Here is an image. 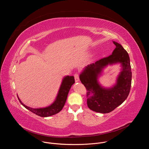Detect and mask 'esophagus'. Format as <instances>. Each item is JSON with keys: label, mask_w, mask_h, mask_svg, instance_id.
Returning a JSON list of instances; mask_svg holds the SVG:
<instances>
[{"label": "esophagus", "mask_w": 149, "mask_h": 149, "mask_svg": "<svg viewBox=\"0 0 149 149\" xmlns=\"http://www.w3.org/2000/svg\"><path fill=\"white\" fill-rule=\"evenodd\" d=\"M74 78H75V81L76 82H78L79 81V75L78 74H74Z\"/></svg>", "instance_id": "esophagus-1"}]
</instances>
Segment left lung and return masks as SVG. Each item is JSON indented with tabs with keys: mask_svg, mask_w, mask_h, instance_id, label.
Instances as JSON below:
<instances>
[{
	"mask_svg": "<svg viewBox=\"0 0 149 149\" xmlns=\"http://www.w3.org/2000/svg\"><path fill=\"white\" fill-rule=\"evenodd\" d=\"M112 54L85 67L79 75L82 84L87 90V105L97 113H109L121 105L128 97L132 84V70L128 53L117 42ZM120 63L122 67L116 82L110 88H104L98 78L109 65Z\"/></svg>",
	"mask_w": 149,
	"mask_h": 149,
	"instance_id": "1",
	"label": "left lung"
}]
</instances>
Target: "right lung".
Masks as SVG:
<instances>
[{"instance_id": "add662e5", "label": "right lung", "mask_w": 149, "mask_h": 149, "mask_svg": "<svg viewBox=\"0 0 149 149\" xmlns=\"http://www.w3.org/2000/svg\"><path fill=\"white\" fill-rule=\"evenodd\" d=\"M74 83L75 79L74 76L67 75L63 77L55 101L50 105L46 107L33 109L28 107L21 101L18 96L17 98L20 104L33 113L42 117H49L61 111L65 104L70 88Z\"/></svg>"}]
</instances>
